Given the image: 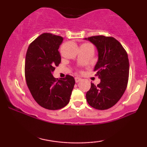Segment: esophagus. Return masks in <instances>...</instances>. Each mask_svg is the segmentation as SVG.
<instances>
[{"mask_svg":"<svg viewBox=\"0 0 147 147\" xmlns=\"http://www.w3.org/2000/svg\"><path fill=\"white\" fill-rule=\"evenodd\" d=\"M75 80L76 83H78V82H79L81 80H82V79H81L80 77H75Z\"/></svg>","mask_w":147,"mask_h":147,"instance_id":"1","label":"esophagus"}]
</instances>
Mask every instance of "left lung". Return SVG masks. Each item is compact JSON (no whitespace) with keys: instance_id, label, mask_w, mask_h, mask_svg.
<instances>
[{"instance_id":"8db88e82","label":"left lung","mask_w":147,"mask_h":147,"mask_svg":"<svg viewBox=\"0 0 147 147\" xmlns=\"http://www.w3.org/2000/svg\"><path fill=\"white\" fill-rule=\"evenodd\" d=\"M97 47L98 61L94 70L101 82L91 83L86 100L92 108L106 110L113 106L125 92L129 75V62L125 49L112 36L103 35L85 38Z\"/></svg>"}]
</instances>
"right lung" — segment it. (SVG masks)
Returning a JSON list of instances; mask_svg holds the SVG:
<instances>
[{
  "label": "right lung",
  "mask_w": 147,
  "mask_h": 147,
  "mask_svg": "<svg viewBox=\"0 0 147 147\" xmlns=\"http://www.w3.org/2000/svg\"><path fill=\"white\" fill-rule=\"evenodd\" d=\"M63 38L51 33H43L30 43L27 50L25 77L34 99L41 107L59 110L68 104L75 79L55 78L52 72L61 63L59 52Z\"/></svg>",
  "instance_id": "1"
}]
</instances>
